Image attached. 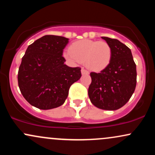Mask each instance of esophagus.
Segmentation results:
<instances>
[{
  "mask_svg": "<svg viewBox=\"0 0 155 155\" xmlns=\"http://www.w3.org/2000/svg\"><path fill=\"white\" fill-rule=\"evenodd\" d=\"M81 74H83V75H84V74H89L88 71H87L86 69L84 68H81Z\"/></svg>",
  "mask_w": 155,
  "mask_h": 155,
  "instance_id": "obj_1",
  "label": "esophagus"
}]
</instances>
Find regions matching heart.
Segmentation results:
<instances>
[{"instance_id":"heart-1","label":"heart","mask_w":155,"mask_h":155,"mask_svg":"<svg viewBox=\"0 0 155 155\" xmlns=\"http://www.w3.org/2000/svg\"><path fill=\"white\" fill-rule=\"evenodd\" d=\"M64 57L74 63L84 62L90 70L101 71L109 65L112 50L106 41L83 39L73 43L70 50L64 52Z\"/></svg>"}]
</instances>
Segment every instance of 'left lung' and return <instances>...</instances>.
Listing matches in <instances>:
<instances>
[{"label":"left lung","mask_w":155,"mask_h":155,"mask_svg":"<svg viewBox=\"0 0 155 155\" xmlns=\"http://www.w3.org/2000/svg\"><path fill=\"white\" fill-rule=\"evenodd\" d=\"M101 38L111 48V60L100 73H90L92 82L88 95L92 104L97 108L114 111L127 104L134 92L136 65L127 46L117 39Z\"/></svg>","instance_id":"8db88e82"}]
</instances>
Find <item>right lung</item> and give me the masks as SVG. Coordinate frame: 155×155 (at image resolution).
<instances>
[{
    "mask_svg": "<svg viewBox=\"0 0 155 155\" xmlns=\"http://www.w3.org/2000/svg\"><path fill=\"white\" fill-rule=\"evenodd\" d=\"M68 38L47 35L28 46L19 68L18 84L23 97L42 110L63 105L69 88L81 76L79 67L64 64L62 55Z\"/></svg>",
    "mask_w": 155,
    "mask_h": 155,
    "instance_id": "add662e5",
    "label": "right lung"
}]
</instances>
